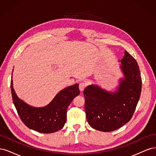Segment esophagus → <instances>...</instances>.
Returning a JSON list of instances; mask_svg holds the SVG:
<instances>
[{
  "instance_id": "obj_1",
  "label": "esophagus",
  "mask_w": 156,
  "mask_h": 156,
  "mask_svg": "<svg viewBox=\"0 0 156 156\" xmlns=\"http://www.w3.org/2000/svg\"><path fill=\"white\" fill-rule=\"evenodd\" d=\"M87 84H88L87 82H81V83H80L79 86L80 91H83V90L85 88V87L87 86Z\"/></svg>"
}]
</instances>
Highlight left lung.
I'll list each match as a JSON object with an SVG mask.
<instances>
[{
	"instance_id": "1",
	"label": "left lung",
	"mask_w": 156,
	"mask_h": 156,
	"mask_svg": "<svg viewBox=\"0 0 156 156\" xmlns=\"http://www.w3.org/2000/svg\"><path fill=\"white\" fill-rule=\"evenodd\" d=\"M120 60L124 77L114 92H107L97 85L84 90V108L89 125L94 129L110 132L128 122L133 115L139 100L142 79L136 60L126 51Z\"/></svg>"
}]
</instances>
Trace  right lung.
Segmentation results:
<instances>
[{
  "label": "right lung",
  "instance_id": "add662e5",
  "mask_svg": "<svg viewBox=\"0 0 156 156\" xmlns=\"http://www.w3.org/2000/svg\"><path fill=\"white\" fill-rule=\"evenodd\" d=\"M10 88L13 104L22 122L29 128L42 133H54L62 128L66 122L68 107L80 94L79 84H75L60 91L48 105L34 107L17 96L12 79Z\"/></svg>",
  "mask_w": 156,
  "mask_h": 156
}]
</instances>
